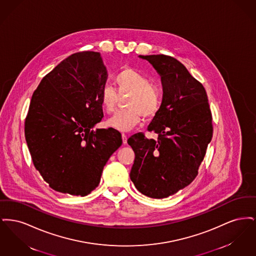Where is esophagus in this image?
<instances>
[{"instance_id":"34e87169","label":"esophagus","mask_w":256,"mask_h":256,"mask_svg":"<svg viewBox=\"0 0 256 256\" xmlns=\"http://www.w3.org/2000/svg\"><path fill=\"white\" fill-rule=\"evenodd\" d=\"M122 143L124 144H126V141H128V137H126V135L124 134H122Z\"/></svg>"}]
</instances>
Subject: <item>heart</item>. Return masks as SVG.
<instances>
[{
    "instance_id": "b5f03b06",
    "label": "heart",
    "mask_w": 256,
    "mask_h": 256,
    "mask_svg": "<svg viewBox=\"0 0 256 256\" xmlns=\"http://www.w3.org/2000/svg\"><path fill=\"white\" fill-rule=\"evenodd\" d=\"M114 82L119 95H130V97L126 102L128 110H120L110 118L108 121L110 126L128 132L140 122L142 115L150 118L158 113L161 93L144 74L132 68H124L115 76ZM100 102L102 110L111 113L118 102L116 90L111 86H104L100 95Z\"/></svg>"
}]
</instances>
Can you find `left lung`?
<instances>
[{
	"mask_svg": "<svg viewBox=\"0 0 256 256\" xmlns=\"http://www.w3.org/2000/svg\"><path fill=\"white\" fill-rule=\"evenodd\" d=\"M161 76L163 98L148 130L128 139L135 159L130 176L136 189L152 198L174 195L198 176L212 139V115L204 87L185 66L165 54L139 56Z\"/></svg>",
	"mask_w": 256,
	"mask_h": 256,
	"instance_id": "left-lung-1",
	"label": "left lung"
}]
</instances>
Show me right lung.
<instances>
[{
    "mask_svg": "<svg viewBox=\"0 0 256 256\" xmlns=\"http://www.w3.org/2000/svg\"><path fill=\"white\" fill-rule=\"evenodd\" d=\"M106 80L100 52H80L61 61L32 94L26 141L36 169L58 192L90 194L122 145L118 130H92L104 117L100 95Z\"/></svg>",
    "mask_w": 256,
    "mask_h": 256,
    "instance_id": "add662e5",
    "label": "right lung"
}]
</instances>
